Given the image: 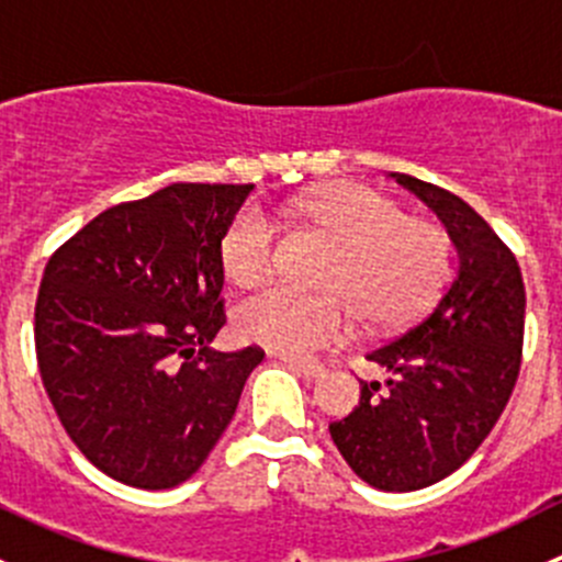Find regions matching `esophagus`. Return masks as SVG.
I'll use <instances>...</instances> for the list:
<instances>
[{
  "instance_id": "esophagus-1",
  "label": "esophagus",
  "mask_w": 562,
  "mask_h": 562,
  "mask_svg": "<svg viewBox=\"0 0 562 562\" xmlns=\"http://www.w3.org/2000/svg\"><path fill=\"white\" fill-rule=\"evenodd\" d=\"M280 361H285L288 367H291L293 372H299V375H304L307 381H317V378L326 375V367L323 364H315V361H302V359H291V356H277Z\"/></svg>"
}]
</instances>
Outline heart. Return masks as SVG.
Returning <instances> with one entry per match:
<instances>
[{
  "label": "heart",
  "mask_w": 562,
  "mask_h": 562,
  "mask_svg": "<svg viewBox=\"0 0 562 562\" xmlns=\"http://www.w3.org/2000/svg\"><path fill=\"white\" fill-rule=\"evenodd\" d=\"M299 214L339 245L326 288L342 295L370 328L413 321L449 280L451 241L446 231L427 220L405 217L400 203L370 187H328L304 198ZM277 241L280 228L271 214L245 206L220 241L225 274L236 285H255L269 277ZM341 300L271 285L239 304L236 328L247 342L304 359L350 339L353 321Z\"/></svg>",
  "instance_id": "obj_1"
}]
</instances>
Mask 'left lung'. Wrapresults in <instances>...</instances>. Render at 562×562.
Wrapping results in <instances>:
<instances>
[{
  "label": "left lung",
  "instance_id": "left-lung-1",
  "mask_svg": "<svg viewBox=\"0 0 562 562\" xmlns=\"http://www.w3.org/2000/svg\"><path fill=\"white\" fill-rule=\"evenodd\" d=\"M391 176L443 220L459 266L432 313L367 353L389 372L386 386L361 381L359 405L328 432L361 481L413 492L454 473L501 418L522 364L525 282L512 249L462 198Z\"/></svg>",
  "mask_w": 562,
  "mask_h": 562
}]
</instances>
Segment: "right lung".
<instances>
[{"label":"right lung","instance_id":"obj_1","mask_svg":"<svg viewBox=\"0 0 562 562\" xmlns=\"http://www.w3.org/2000/svg\"><path fill=\"white\" fill-rule=\"evenodd\" d=\"M252 184L176 181L119 203L50 255L37 367L81 454L138 490L190 479L234 418L263 350L220 353V241Z\"/></svg>","mask_w":562,"mask_h":562}]
</instances>
